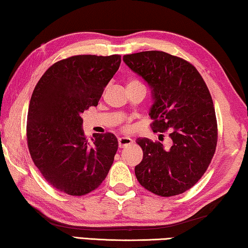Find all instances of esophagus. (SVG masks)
<instances>
[{
  "label": "esophagus",
  "instance_id": "34e87169",
  "mask_svg": "<svg viewBox=\"0 0 248 248\" xmlns=\"http://www.w3.org/2000/svg\"><path fill=\"white\" fill-rule=\"evenodd\" d=\"M132 143H133V140L131 138H128V137H121V138L118 139V144H119V148H125Z\"/></svg>",
  "mask_w": 248,
  "mask_h": 248
}]
</instances>
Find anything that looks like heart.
Returning a JSON list of instances; mask_svg holds the SVG:
<instances>
[{
	"label": "heart",
	"mask_w": 248,
	"mask_h": 248,
	"mask_svg": "<svg viewBox=\"0 0 248 248\" xmlns=\"http://www.w3.org/2000/svg\"><path fill=\"white\" fill-rule=\"evenodd\" d=\"M132 81H136V80H132Z\"/></svg>",
	"instance_id": "heart-1"
}]
</instances>
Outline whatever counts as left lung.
I'll use <instances>...</instances> for the list:
<instances>
[{"label":"left lung","instance_id":"left-lung-1","mask_svg":"<svg viewBox=\"0 0 248 248\" xmlns=\"http://www.w3.org/2000/svg\"><path fill=\"white\" fill-rule=\"evenodd\" d=\"M124 62L151 89L149 116L155 132L170 129L172 145L138 138L143 151L136 166L139 183L161 196L191 188L202 178L213 158L217 124L207 86L193 65L160 50L124 55Z\"/></svg>","mask_w":248,"mask_h":248}]
</instances>
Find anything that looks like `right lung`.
Returning <instances> with one entry per match:
<instances>
[{
  "mask_svg": "<svg viewBox=\"0 0 248 248\" xmlns=\"http://www.w3.org/2000/svg\"><path fill=\"white\" fill-rule=\"evenodd\" d=\"M120 55H77L55 62L32 93L26 136L35 166L50 186L85 195L106 179L118 149L115 135L85 138L81 115L97 106L119 68Z\"/></svg>",
  "mask_w": 248,
  "mask_h": 248,
  "instance_id": "right-lung-1",
  "label": "right lung"
}]
</instances>
